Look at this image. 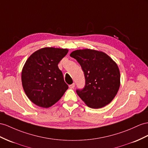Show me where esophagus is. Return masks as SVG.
<instances>
[{
  "instance_id": "34e87169",
  "label": "esophagus",
  "mask_w": 148,
  "mask_h": 148,
  "mask_svg": "<svg viewBox=\"0 0 148 148\" xmlns=\"http://www.w3.org/2000/svg\"><path fill=\"white\" fill-rule=\"evenodd\" d=\"M69 88H70L71 89H73V88H74V87H75V84H74V83H73V84H72L69 85Z\"/></svg>"
}]
</instances>
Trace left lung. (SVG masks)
<instances>
[{"mask_svg": "<svg viewBox=\"0 0 148 148\" xmlns=\"http://www.w3.org/2000/svg\"><path fill=\"white\" fill-rule=\"evenodd\" d=\"M84 72L85 86L77 89L79 97L93 109L101 108L112 101L120 86V73L116 62L106 54L92 49L73 51Z\"/></svg>", "mask_w": 148, "mask_h": 148, "instance_id": "left-lung-1", "label": "left lung"}]
</instances>
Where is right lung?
Returning <instances> with one entry per match:
<instances>
[{"label": "right lung", "mask_w": 148, "mask_h": 148, "mask_svg": "<svg viewBox=\"0 0 148 148\" xmlns=\"http://www.w3.org/2000/svg\"><path fill=\"white\" fill-rule=\"evenodd\" d=\"M66 49L45 47L34 52L22 71V83L33 103L47 108L58 102L68 89L58 64L67 54Z\"/></svg>", "instance_id": "obj_1"}]
</instances>
